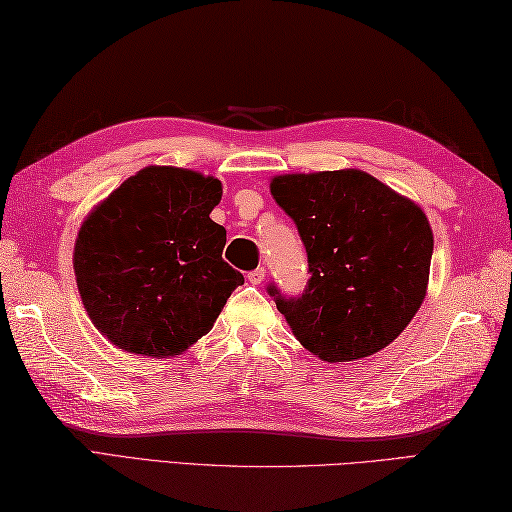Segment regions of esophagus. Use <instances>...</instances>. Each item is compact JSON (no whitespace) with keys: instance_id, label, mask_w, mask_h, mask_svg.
<instances>
[{"instance_id":"obj_1","label":"esophagus","mask_w":512,"mask_h":512,"mask_svg":"<svg viewBox=\"0 0 512 512\" xmlns=\"http://www.w3.org/2000/svg\"><path fill=\"white\" fill-rule=\"evenodd\" d=\"M264 277H266V270H264V268H255V270H250V273L246 275L248 284H253V286H259V284H262Z\"/></svg>"}]
</instances>
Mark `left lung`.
Masks as SVG:
<instances>
[{"label": "left lung", "mask_w": 512, "mask_h": 512, "mask_svg": "<svg viewBox=\"0 0 512 512\" xmlns=\"http://www.w3.org/2000/svg\"><path fill=\"white\" fill-rule=\"evenodd\" d=\"M270 193L308 253L312 277L301 297L268 288L297 341L325 363L383 350L427 297V215L361 169L284 173L270 180Z\"/></svg>", "instance_id": "1"}]
</instances>
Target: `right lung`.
Instances as JSON below:
<instances>
[{
    "label": "right lung",
    "mask_w": 512,
    "mask_h": 512,
    "mask_svg": "<svg viewBox=\"0 0 512 512\" xmlns=\"http://www.w3.org/2000/svg\"><path fill=\"white\" fill-rule=\"evenodd\" d=\"M222 182L149 165L85 217L74 277L94 328L136 356L187 352L220 317L242 273L222 259L224 226L211 220Z\"/></svg>",
    "instance_id": "right-lung-1"
}]
</instances>
